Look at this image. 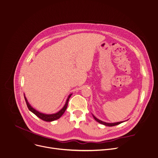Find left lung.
<instances>
[{"mask_svg": "<svg viewBox=\"0 0 158 158\" xmlns=\"http://www.w3.org/2000/svg\"><path fill=\"white\" fill-rule=\"evenodd\" d=\"M93 117H94V119H95L97 122H98V123H101V124H102V125H106V126H109V127H113V126H115V125H119V124H120L121 123L123 122H117V123H106V122H102V121H101V120H98V118H97L94 115H93Z\"/></svg>", "mask_w": 158, "mask_h": 158, "instance_id": "1", "label": "left lung"}]
</instances>
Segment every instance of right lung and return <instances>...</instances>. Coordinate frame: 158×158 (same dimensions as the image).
<instances>
[{"label":"right lung","mask_w":158,"mask_h":158,"mask_svg":"<svg viewBox=\"0 0 158 158\" xmlns=\"http://www.w3.org/2000/svg\"><path fill=\"white\" fill-rule=\"evenodd\" d=\"M72 94H70L66 100V102L64 105V106L63 107V108L60 110L58 112L56 113V114H50V115H47V114H42V113H40L38 111H36L35 109H34L29 104V103L28 102L25 96H24V98H25V102H26V103H27V106L28 107V109L31 112H33L35 115H36L38 118H40V119L45 121V122H52V121H54V120H56L58 118H60L62 115L64 113L65 110H66L67 109V107H68V102H69V98L71 97Z\"/></svg>","instance_id":"1"}]
</instances>
